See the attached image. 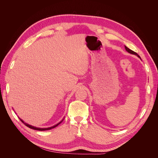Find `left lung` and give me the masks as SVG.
<instances>
[{
	"mask_svg": "<svg viewBox=\"0 0 158 158\" xmlns=\"http://www.w3.org/2000/svg\"><path fill=\"white\" fill-rule=\"evenodd\" d=\"M125 49L127 50V51H128V52H130V53H131V54H133V55H137L138 57H140V56L138 55L136 52H135V51H132V50H131L130 49H128L127 47H126V46H125Z\"/></svg>",
	"mask_w": 158,
	"mask_h": 158,
	"instance_id": "1",
	"label": "left lung"
}]
</instances>
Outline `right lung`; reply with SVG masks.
<instances>
[{
	"label": "right lung",
	"instance_id": "right-lung-1",
	"mask_svg": "<svg viewBox=\"0 0 158 158\" xmlns=\"http://www.w3.org/2000/svg\"><path fill=\"white\" fill-rule=\"evenodd\" d=\"M20 121L24 124V125L26 126V127H29V128H31V129H33V130H37V131H48V130H50V129H51V128H55V127H56V126H58L59 124L63 121H62L61 122H60L59 123H58L57 124V125H55V126H53V127H49V128H37V127H33V126H31V125H28V124H27V123H24L23 122L22 119H20Z\"/></svg>",
	"mask_w": 158,
	"mask_h": 158
}]
</instances>
